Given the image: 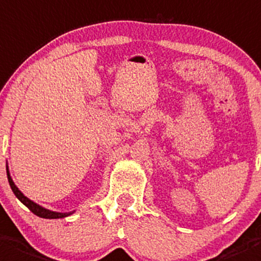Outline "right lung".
Returning <instances> with one entry per match:
<instances>
[{
  "instance_id": "add662e5",
  "label": "right lung",
  "mask_w": 261,
  "mask_h": 261,
  "mask_svg": "<svg viewBox=\"0 0 261 261\" xmlns=\"http://www.w3.org/2000/svg\"><path fill=\"white\" fill-rule=\"evenodd\" d=\"M6 172H7V178H9V184H10V186H11V190H12V192L15 194V196H16V198L19 199V200L21 201V203L24 204V205L27 206V208L29 209L32 213H34L35 216L40 217V218H45V219H58V218H65V217L71 216V214L75 212L74 211V212H69V213H60V212H53V211H49V209L43 208V206H40L39 204L34 203L33 200L28 199L27 196H25V195L22 194L19 189H17V186L14 184L11 176H10L9 167L7 166H6Z\"/></svg>"
}]
</instances>
